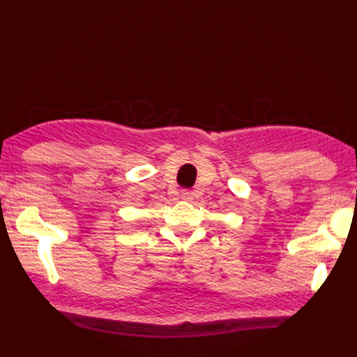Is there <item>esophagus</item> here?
<instances>
[{
	"label": "esophagus",
	"instance_id": "esophagus-1",
	"mask_svg": "<svg viewBox=\"0 0 357 357\" xmlns=\"http://www.w3.org/2000/svg\"><path fill=\"white\" fill-rule=\"evenodd\" d=\"M181 198H183L184 201H190L193 198V193L190 190H183L181 192Z\"/></svg>",
	"mask_w": 357,
	"mask_h": 357
}]
</instances>
